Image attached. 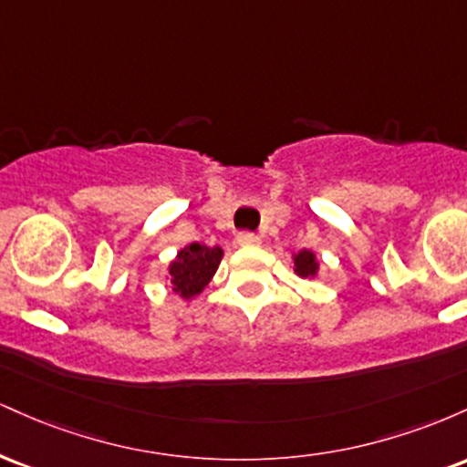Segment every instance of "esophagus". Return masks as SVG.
Here are the masks:
<instances>
[{
  "instance_id": "obj_1",
  "label": "esophagus",
  "mask_w": 467,
  "mask_h": 467,
  "mask_svg": "<svg viewBox=\"0 0 467 467\" xmlns=\"http://www.w3.org/2000/svg\"><path fill=\"white\" fill-rule=\"evenodd\" d=\"M237 244L241 248H254V245L261 244V239L256 237L254 233H239L237 234Z\"/></svg>"
}]
</instances>
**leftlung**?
Here are the masks:
<instances>
[{"label":"left lung","mask_w":467,"mask_h":467,"mask_svg":"<svg viewBox=\"0 0 467 467\" xmlns=\"http://www.w3.org/2000/svg\"><path fill=\"white\" fill-rule=\"evenodd\" d=\"M294 272L301 278H314L318 275V261L312 250H301L294 254Z\"/></svg>","instance_id":"obj_1"}]
</instances>
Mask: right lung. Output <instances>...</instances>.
<instances>
[{
	"label": "right lung",
	"instance_id": "add662e5",
	"mask_svg": "<svg viewBox=\"0 0 467 467\" xmlns=\"http://www.w3.org/2000/svg\"><path fill=\"white\" fill-rule=\"evenodd\" d=\"M222 256L223 250L219 245L208 248L202 244H189L182 248L169 265L171 289L186 301L202 294V289L215 276Z\"/></svg>",
	"mask_w": 467,
	"mask_h": 467
}]
</instances>
